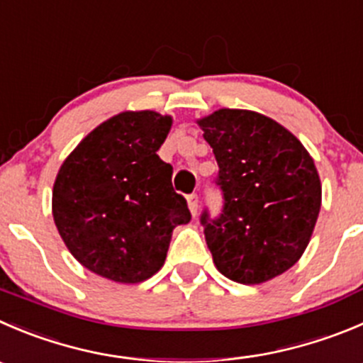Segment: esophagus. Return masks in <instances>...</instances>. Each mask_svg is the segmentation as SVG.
I'll use <instances>...</instances> for the list:
<instances>
[{
	"label": "esophagus",
	"mask_w": 363,
	"mask_h": 363,
	"mask_svg": "<svg viewBox=\"0 0 363 363\" xmlns=\"http://www.w3.org/2000/svg\"><path fill=\"white\" fill-rule=\"evenodd\" d=\"M188 207L189 211H191L193 216H196V213H199V195H196V193L188 195Z\"/></svg>",
	"instance_id": "esophagus-1"
}]
</instances>
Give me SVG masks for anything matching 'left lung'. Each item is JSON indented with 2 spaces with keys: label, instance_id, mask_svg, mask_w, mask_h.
Segmentation results:
<instances>
[{
  "label": "left lung",
  "instance_id": "left-lung-1",
  "mask_svg": "<svg viewBox=\"0 0 363 363\" xmlns=\"http://www.w3.org/2000/svg\"><path fill=\"white\" fill-rule=\"evenodd\" d=\"M218 163L223 207L200 214L218 271L260 284L298 262L321 209V182L300 140L246 110H218L199 122Z\"/></svg>",
  "mask_w": 363,
  "mask_h": 363
}]
</instances>
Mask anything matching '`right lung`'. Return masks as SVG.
<instances>
[{
  "label": "right lung",
  "instance_id": "right-lung-1",
  "mask_svg": "<svg viewBox=\"0 0 363 363\" xmlns=\"http://www.w3.org/2000/svg\"><path fill=\"white\" fill-rule=\"evenodd\" d=\"M172 118L125 111L94 129L63 161L52 188V218L86 269L122 284L160 271L172 232L188 223L186 199L160 156Z\"/></svg>",
  "mask_w": 363,
  "mask_h": 363
}]
</instances>
